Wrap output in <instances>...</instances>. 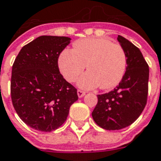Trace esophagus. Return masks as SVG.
I'll return each instance as SVG.
<instances>
[{
  "label": "esophagus",
  "instance_id": "1",
  "mask_svg": "<svg viewBox=\"0 0 161 161\" xmlns=\"http://www.w3.org/2000/svg\"><path fill=\"white\" fill-rule=\"evenodd\" d=\"M85 95V92L84 91H83V90H77V96H78V97H83V96Z\"/></svg>",
  "mask_w": 161,
  "mask_h": 161
}]
</instances>
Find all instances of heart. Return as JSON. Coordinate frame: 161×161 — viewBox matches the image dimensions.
Wrapping results in <instances>:
<instances>
[{
	"mask_svg": "<svg viewBox=\"0 0 161 161\" xmlns=\"http://www.w3.org/2000/svg\"><path fill=\"white\" fill-rule=\"evenodd\" d=\"M59 71L65 80H77L86 67L90 71L78 80L84 89H94L100 85L110 90L119 84L127 67V57L120 45L106 38L90 37L78 40L73 49H65L58 59Z\"/></svg>",
	"mask_w": 161,
	"mask_h": 161,
	"instance_id": "heart-1",
	"label": "heart"
}]
</instances>
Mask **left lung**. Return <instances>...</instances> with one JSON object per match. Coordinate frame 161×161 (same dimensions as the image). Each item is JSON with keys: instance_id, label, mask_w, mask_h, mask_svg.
<instances>
[{"instance_id": "8db88e82", "label": "left lung", "mask_w": 161, "mask_h": 161, "mask_svg": "<svg viewBox=\"0 0 161 161\" xmlns=\"http://www.w3.org/2000/svg\"><path fill=\"white\" fill-rule=\"evenodd\" d=\"M118 41L126 53L127 67L122 80L114 90L98 95L93 119L108 130L125 128L134 123L147 104L149 68L140 49L123 37Z\"/></svg>"}]
</instances>
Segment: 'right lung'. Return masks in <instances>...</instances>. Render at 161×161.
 Masks as SVG:
<instances>
[{"instance_id":"right-lung-1","label":"right lung","mask_w":161,"mask_h":161,"mask_svg":"<svg viewBox=\"0 0 161 161\" xmlns=\"http://www.w3.org/2000/svg\"><path fill=\"white\" fill-rule=\"evenodd\" d=\"M66 36H41L25 45L14 60L11 98L19 117L33 129L50 132L65 123L77 89L60 74L58 59Z\"/></svg>"}]
</instances>
